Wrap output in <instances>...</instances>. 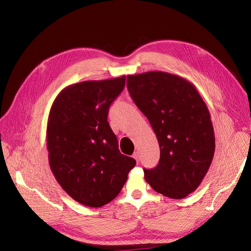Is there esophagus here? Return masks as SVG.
<instances>
[{
	"mask_svg": "<svg viewBox=\"0 0 251 251\" xmlns=\"http://www.w3.org/2000/svg\"><path fill=\"white\" fill-rule=\"evenodd\" d=\"M133 158L135 159L136 161H137V163H139V158H140V155H139L138 151H135V153L133 154Z\"/></svg>",
	"mask_w": 251,
	"mask_h": 251,
	"instance_id": "1",
	"label": "esophagus"
}]
</instances>
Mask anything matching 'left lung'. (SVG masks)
Returning a JSON list of instances; mask_svg holds the SVG:
<instances>
[{
    "label": "left lung",
    "mask_w": 251,
    "mask_h": 251,
    "mask_svg": "<svg viewBox=\"0 0 251 251\" xmlns=\"http://www.w3.org/2000/svg\"><path fill=\"white\" fill-rule=\"evenodd\" d=\"M132 100L147 116L160 148V160L144 179L172 199L196 191L215 154V132L206 103L191 81L161 71L127 75Z\"/></svg>",
    "instance_id": "obj_1"
}]
</instances>
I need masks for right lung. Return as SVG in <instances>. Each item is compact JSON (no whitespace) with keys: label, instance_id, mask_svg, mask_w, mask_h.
Returning a JSON list of instances; mask_svg holds the SVG:
<instances>
[{"label":"right lung","instance_id":"1","mask_svg":"<svg viewBox=\"0 0 251 251\" xmlns=\"http://www.w3.org/2000/svg\"><path fill=\"white\" fill-rule=\"evenodd\" d=\"M125 85V75L74 83L60 91L49 113L51 172L72 199L89 207L115 199L136 164L120 153L108 123L110 105Z\"/></svg>","mask_w":251,"mask_h":251}]
</instances>
